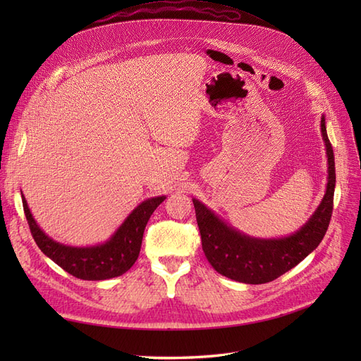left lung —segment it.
Returning <instances> with one entry per match:
<instances>
[{"label": "left lung", "instance_id": "8db88e82", "mask_svg": "<svg viewBox=\"0 0 361 361\" xmlns=\"http://www.w3.org/2000/svg\"><path fill=\"white\" fill-rule=\"evenodd\" d=\"M321 133L329 166L326 190L309 221L295 233L272 239L248 236L223 221L202 202L192 199L204 256L216 272L247 285H262L297 267L321 244L331 220L336 187L334 154L326 135L324 116L321 117Z\"/></svg>", "mask_w": 361, "mask_h": 361}]
</instances>
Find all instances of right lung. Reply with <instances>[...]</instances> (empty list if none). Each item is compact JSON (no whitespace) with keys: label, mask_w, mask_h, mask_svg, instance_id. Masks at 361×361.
<instances>
[{"label":"right lung","mask_w":361,"mask_h":361,"mask_svg":"<svg viewBox=\"0 0 361 361\" xmlns=\"http://www.w3.org/2000/svg\"><path fill=\"white\" fill-rule=\"evenodd\" d=\"M164 200L166 195L141 202L108 241L92 247H72L54 241L42 231L23 194L24 212L37 247L59 267L81 280H106L125 274L138 259L150 215Z\"/></svg>","instance_id":"obj_1"}]
</instances>
